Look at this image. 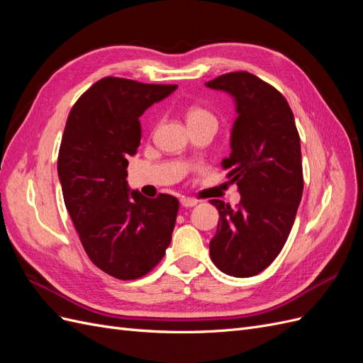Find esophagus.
I'll return each instance as SVG.
<instances>
[{"label": "esophagus", "instance_id": "obj_1", "mask_svg": "<svg viewBox=\"0 0 363 363\" xmlns=\"http://www.w3.org/2000/svg\"><path fill=\"white\" fill-rule=\"evenodd\" d=\"M180 204H182L183 207H194V206H196V200L186 199V196H183V199L180 200Z\"/></svg>", "mask_w": 363, "mask_h": 363}]
</instances>
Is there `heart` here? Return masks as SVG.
<instances>
[{
    "label": "heart",
    "instance_id": "1",
    "mask_svg": "<svg viewBox=\"0 0 363 363\" xmlns=\"http://www.w3.org/2000/svg\"><path fill=\"white\" fill-rule=\"evenodd\" d=\"M200 121H213L216 123L215 116L206 111L203 107H191L188 112V123H200Z\"/></svg>",
    "mask_w": 363,
    "mask_h": 363
}]
</instances>
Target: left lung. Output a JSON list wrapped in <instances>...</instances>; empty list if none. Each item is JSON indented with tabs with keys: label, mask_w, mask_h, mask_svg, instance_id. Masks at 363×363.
Listing matches in <instances>:
<instances>
[{
	"label": "left lung",
	"mask_w": 363,
	"mask_h": 363,
	"mask_svg": "<svg viewBox=\"0 0 363 363\" xmlns=\"http://www.w3.org/2000/svg\"><path fill=\"white\" fill-rule=\"evenodd\" d=\"M207 87L233 98L236 115L230 157L223 160L238 184L236 208L221 200L211 257L227 276L252 277L269 267L291 233L303 195L300 136L284 96L250 72H230Z\"/></svg>",
	"instance_id": "obj_1"
}]
</instances>
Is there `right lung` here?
<instances>
[{
    "label": "right lung",
    "mask_w": 363,
    "mask_h": 363,
    "mask_svg": "<svg viewBox=\"0 0 363 363\" xmlns=\"http://www.w3.org/2000/svg\"><path fill=\"white\" fill-rule=\"evenodd\" d=\"M175 89L106 77L79 98L65 125L57 159L65 206L87 256L119 280L145 276L171 244L177 199L130 192L125 179L139 118Z\"/></svg>",
    "instance_id": "obj_1"
}]
</instances>
